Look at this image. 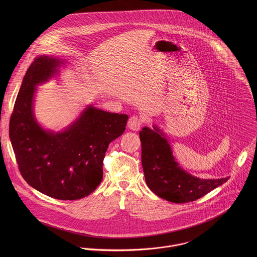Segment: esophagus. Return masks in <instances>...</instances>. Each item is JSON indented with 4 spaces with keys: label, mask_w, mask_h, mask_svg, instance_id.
<instances>
[{
    "label": "esophagus",
    "mask_w": 257,
    "mask_h": 257,
    "mask_svg": "<svg viewBox=\"0 0 257 257\" xmlns=\"http://www.w3.org/2000/svg\"><path fill=\"white\" fill-rule=\"evenodd\" d=\"M144 123V119L139 116V115H132L127 121V126L128 128H131L132 131H140V128L142 127Z\"/></svg>",
    "instance_id": "esophagus-1"
}]
</instances>
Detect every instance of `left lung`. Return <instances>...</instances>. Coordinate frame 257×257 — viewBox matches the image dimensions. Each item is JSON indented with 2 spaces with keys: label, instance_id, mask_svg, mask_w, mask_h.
<instances>
[{
  "label": "left lung",
  "instance_id": "obj_1",
  "mask_svg": "<svg viewBox=\"0 0 257 257\" xmlns=\"http://www.w3.org/2000/svg\"><path fill=\"white\" fill-rule=\"evenodd\" d=\"M140 138L146 182L154 194L166 201L176 204L193 202L228 179H200L185 172L174 160L171 147L156 126L154 131L144 127Z\"/></svg>",
  "mask_w": 257,
  "mask_h": 257
}]
</instances>
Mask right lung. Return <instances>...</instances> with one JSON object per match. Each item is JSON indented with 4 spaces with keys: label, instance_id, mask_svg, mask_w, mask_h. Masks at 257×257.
<instances>
[{
    "label": "right lung",
    "instance_id": "add662e5",
    "mask_svg": "<svg viewBox=\"0 0 257 257\" xmlns=\"http://www.w3.org/2000/svg\"><path fill=\"white\" fill-rule=\"evenodd\" d=\"M60 60L38 56L24 77L10 119V139L27 183L58 200L89 196L103 179L110 142L121 136L128 116L89 107L62 133L42 130L33 112L36 86L47 81Z\"/></svg>",
    "mask_w": 257,
    "mask_h": 257
}]
</instances>
